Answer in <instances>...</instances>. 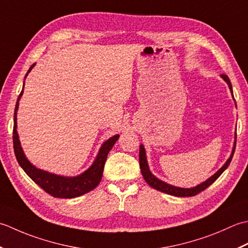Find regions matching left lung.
Wrapping results in <instances>:
<instances>
[{
  "mask_svg": "<svg viewBox=\"0 0 248 248\" xmlns=\"http://www.w3.org/2000/svg\"><path fill=\"white\" fill-rule=\"evenodd\" d=\"M220 77L225 80V82L228 84L229 90L231 92L232 97H233V91H232V85L230 80L228 78V76L226 75H220ZM234 100V97H233ZM236 106V104H235ZM235 143H236V131L234 134V143H233V148H232V152L230 154V157L227 159L226 163L223 165V167L219 170H217V172H215L213 175L210 176L208 180H205L202 183L198 184L195 187H190V188H183V187H178V186H173L170 185L166 182L159 180L158 178L151 172V170L149 168L148 165V159H146V153H145V149L143 144H140V150H139V164H140V169H141V173H142L143 179L145 180L146 183H148L151 187H153L154 189H157L161 193L168 194L171 196H175V197H190V196H196L197 194L201 193L202 190H204L205 188H208L211 184H213L214 182L219 178L220 174L224 172V171L228 168V166L230 165V161L233 157L234 154V150H235Z\"/></svg>",
  "mask_w": 248,
  "mask_h": 248,
  "instance_id": "1",
  "label": "left lung"
}]
</instances>
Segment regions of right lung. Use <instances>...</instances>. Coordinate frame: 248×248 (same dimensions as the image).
<instances>
[{
	"instance_id": "right-lung-1",
	"label": "right lung",
	"mask_w": 248,
	"mask_h": 248,
	"mask_svg": "<svg viewBox=\"0 0 248 248\" xmlns=\"http://www.w3.org/2000/svg\"><path fill=\"white\" fill-rule=\"evenodd\" d=\"M34 65L35 64H33L32 66L29 68L27 75H25V78H27L29 73L31 72ZM22 94L23 89L21 91V93L18 96L16 108H15L13 131L14 151L20 167H21L24 170V172L27 173L30 178L39 186V187H42L46 193L55 197V198H76V197L82 196L89 193V191L93 190L96 186L99 184L100 180H102L104 166L106 163V159H107L108 153L110 152L111 149H112L114 143L118 141L120 135L112 136V137L109 138L108 140H106L102 144V146H100L98 154L96 155V158L93 161V164L91 165L84 172L78 175L64 176L39 169L27 158L19 140V135L17 131V111L19 108L20 98H21Z\"/></svg>"
}]
</instances>
